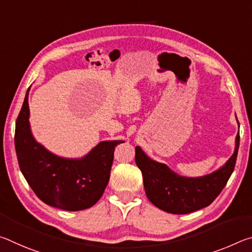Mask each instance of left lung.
<instances>
[{"label": "left lung", "mask_w": 252, "mask_h": 252, "mask_svg": "<svg viewBox=\"0 0 252 252\" xmlns=\"http://www.w3.org/2000/svg\"><path fill=\"white\" fill-rule=\"evenodd\" d=\"M240 135L237 134L233 155L222 168L207 176L186 178L171 171L167 165L150 159L135 147V163L141 170L147 197L161 210L186 215L213 202L227 185L236 165Z\"/></svg>", "instance_id": "obj_1"}]
</instances>
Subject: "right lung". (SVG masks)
Here are the masks:
<instances>
[{
	"instance_id": "1",
	"label": "right lung",
	"mask_w": 252,
	"mask_h": 252,
	"mask_svg": "<svg viewBox=\"0 0 252 252\" xmlns=\"http://www.w3.org/2000/svg\"><path fill=\"white\" fill-rule=\"evenodd\" d=\"M29 90L15 125V151L25 180L44 203L66 211L99 201L110 179L114 149L125 141H102L82 159L53 155L34 140L29 123Z\"/></svg>"
}]
</instances>
